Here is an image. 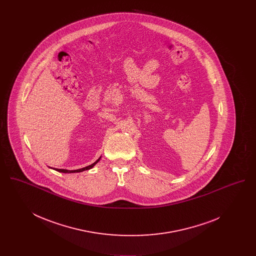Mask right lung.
Masks as SVG:
<instances>
[{
  "instance_id": "1",
  "label": "right lung",
  "mask_w": 256,
  "mask_h": 256,
  "mask_svg": "<svg viewBox=\"0 0 256 256\" xmlns=\"http://www.w3.org/2000/svg\"><path fill=\"white\" fill-rule=\"evenodd\" d=\"M100 158L98 159L97 161H95L93 164H91V165H89V166H87V167H84V168H82V169H78V170H65V169H56V170H58V172H84V170H90V169H92L96 164H97L98 162L100 161Z\"/></svg>"
}]
</instances>
